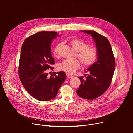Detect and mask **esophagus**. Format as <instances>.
Returning <instances> with one entry per match:
<instances>
[{
    "mask_svg": "<svg viewBox=\"0 0 133 133\" xmlns=\"http://www.w3.org/2000/svg\"><path fill=\"white\" fill-rule=\"evenodd\" d=\"M67 75V76L68 78H72L73 77V76L71 75V74H66Z\"/></svg>",
    "mask_w": 133,
    "mask_h": 133,
    "instance_id": "esophagus-1",
    "label": "esophagus"
}]
</instances>
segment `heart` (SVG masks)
Listing matches in <instances>:
<instances>
[{
	"mask_svg": "<svg viewBox=\"0 0 133 133\" xmlns=\"http://www.w3.org/2000/svg\"><path fill=\"white\" fill-rule=\"evenodd\" d=\"M69 44L73 49L77 52V57L80 60L84 67L90 66L96 61L98 57V52L95 48L89 47L87 43L79 39H72L69 41ZM62 45V43L56 45L53 50L54 56H57L58 55ZM80 67L81 63L77 59H66L57 65V68L59 70L70 74L73 73Z\"/></svg>",
	"mask_w": 133,
	"mask_h": 133,
	"instance_id": "heart-1",
	"label": "heart"
}]
</instances>
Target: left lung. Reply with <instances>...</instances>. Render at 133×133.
<instances>
[{
	"label": "left lung",
	"mask_w": 133,
	"mask_h": 133,
	"mask_svg": "<svg viewBox=\"0 0 133 133\" xmlns=\"http://www.w3.org/2000/svg\"><path fill=\"white\" fill-rule=\"evenodd\" d=\"M81 31L91 35L98 52L97 61L85 69V79L79 77L81 84L76 90L82 98L92 100L101 96L109 87L115 68V61L110 43L103 35L92 30ZM85 75V76H86Z\"/></svg>",
	"instance_id": "obj_1"
}]
</instances>
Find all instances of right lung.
<instances>
[{
  "label": "right lung",
  "mask_w": 133,
  "mask_h": 133,
  "mask_svg": "<svg viewBox=\"0 0 133 133\" xmlns=\"http://www.w3.org/2000/svg\"><path fill=\"white\" fill-rule=\"evenodd\" d=\"M58 36L55 31L37 32L28 37L21 48L18 69L21 81L30 95L40 101L54 98L66 78L64 71L54 72L50 77L47 73L55 64L51 43Z\"/></svg>",
  "instance_id": "obj_1"
}]
</instances>
